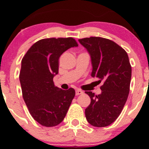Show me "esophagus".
Segmentation results:
<instances>
[{"mask_svg":"<svg viewBox=\"0 0 149 149\" xmlns=\"http://www.w3.org/2000/svg\"><path fill=\"white\" fill-rule=\"evenodd\" d=\"M76 95H81L83 93V91L81 89H76Z\"/></svg>","mask_w":149,"mask_h":149,"instance_id":"34e87169","label":"esophagus"}]
</instances>
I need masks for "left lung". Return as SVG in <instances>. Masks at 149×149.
Returning <instances> with one entry per match:
<instances>
[{
	"label": "left lung",
	"mask_w": 149,
	"mask_h": 149,
	"mask_svg": "<svg viewBox=\"0 0 149 149\" xmlns=\"http://www.w3.org/2000/svg\"><path fill=\"white\" fill-rule=\"evenodd\" d=\"M78 41L91 56L92 77L104 82L100 95L85 92L91 98L85 110L86 120L95 127H106L119 117L128 97L131 79L128 56L119 45L105 38H84Z\"/></svg>",
	"instance_id": "left-lung-1"
}]
</instances>
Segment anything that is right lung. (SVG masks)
<instances>
[{
  "label": "right lung",
  "mask_w": 149,
  "mask_h": 149,
  "mask_svg": "<svg viewBox=\"0 0 149 149\" xmlns=\"http://www.w3.org/2000/svg\"><path fill=\"white\" fill-rule=\"evenodd\" d=\"M77 46L72 37L43 39L34 43L22 59V96L30 115L42 126L61 123L75 95L73 88L63 90L55 86L53 78L58 74L62 54Z\"/></svg>",
  "instance_id": "obj_1"
}]
</instances>
